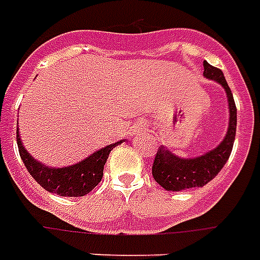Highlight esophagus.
Wrapping results in <instances>:
<instances>
[{"label":"esophagus","mask_w":260,"mask_h":260,"mask_svg":"<svg viewBox=\"0 0 260 260\" xmlns=\"http://www.w3.org/2000/svg\"><path fill=\"white\" fill-rule=\"evenodd\" d=\"M144 129H145V123H142V122H138V123H135V125L132 126V134H134V135H137V134L142 132Z\"/></svg>","instance_id":"obj_1"}]
</instances>
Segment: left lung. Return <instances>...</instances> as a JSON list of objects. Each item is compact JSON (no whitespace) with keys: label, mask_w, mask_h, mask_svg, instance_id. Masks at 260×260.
<instances>
[{"label":"left lung","mask_w":260,"mask_h":260,"mask_svg":"<svg viewBox=\"0 0 260 260\" xmlns=\"http://www.w3.org/2000/svg\"><path fill=\"white\" fill-rule=\"evenodd\" d=\"M203 75L217 82L226 92L229 106V126L223 141L216 148L199 157L183 158L161 145L152 164V177L167 191H183L192 187H203L211 181L228 162L236 137L237 111L232 90L220 69L204 61Z\"/></svg>","instance_id":"1"}]
</instances>
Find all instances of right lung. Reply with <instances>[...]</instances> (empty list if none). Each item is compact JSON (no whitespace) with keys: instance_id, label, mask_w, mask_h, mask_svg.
I'll return each instance as SVG.
<instances>
[{"instance_id":"1","label":"right lung","mask_w":260,"mask_h":260,"mask_svg":"<svg viewBox=\"0 0 260 260\" xmlns=\"http://www.w3.org/2000/svg\"><path fill=\"white\" fill-rule=\"evenodd\" d=\"M123 141L125 139L101 148L73 166L56 168V167L44 166L30 155V152L23 145V141L17 128L18 151L27 171L44 190L63 197H83L87 192L92 191L102 180L103 167L106 164L109 152L115 147L121 145Z\"/></svg>"}]
</instances>
